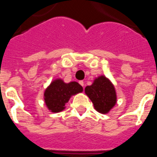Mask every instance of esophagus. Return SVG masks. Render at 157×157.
I'll return each instance as SVG.
<instances>
[{"label": "esophagus", "instance_id": "obj_1", "mask_svg": "<svg viewBox=\"0 0 157 157\" xmlns=\"http://www.w3.org/2000/svg\"><path fill=\"white\" fill-rule=\"evenodd\" d=\"M79 84H80V85L83 87V88H84V82L83 81V80H80V81H79Z\"/></svg>", "mask_w": 157, "mask_h": 157}]
</instances>
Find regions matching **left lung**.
Listing matches in <instances>:
<instances>
[{"mask_svg":"<svg viewBox=\"0 0 157 157\" xmlns=\"http://www.w3.org/2000/svg\"><path fill=\"white\" fill-rule=\"evenodd\" d=\"M88 95L98 112L107 114L116 104L117 95L115 88L111 80L104 76H100L94 80L92 85L85 88Z\"/></svg>","mask_w":157,"mask_h":157,"instance_id":"left-lung-1","label":"left lung"}]
</instances>
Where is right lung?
<instances>
[{"instance_id": "add662e5", "label": "right lung", "mask_w": 157, "mask_h": 157, "mask_svg": "<svg viewBox=\"0 0 157 157\" xmlns=\"http://www.w3.org/2000/svg\"><path fill=\"white\" fill-rule=\"evenodd\" d=\"M82 92V86L76 81L66 84L62 79H56L45 90V103L51 112H60L65 108V103L72 95Z\"/></svg>"}]
</instances>
